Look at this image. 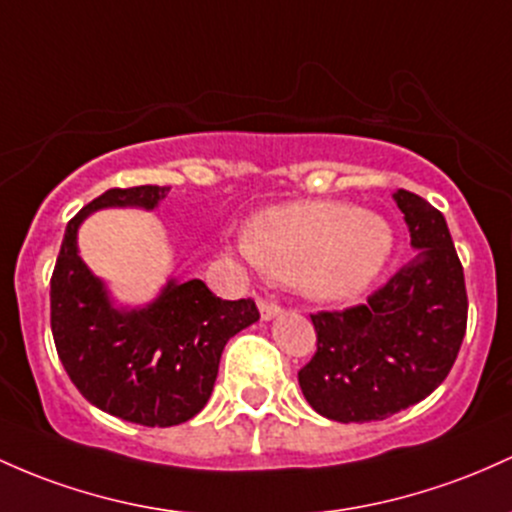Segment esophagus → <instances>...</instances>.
I'll use <instances>...</instances> for the list:
<instances>
[{"mask_svg":"<svg viewBox=\"0 0 512 512\" xmlns=\"http://www.w3.org/2000/svg\"><path fill=\"white\" fill-rule=\"evenodd\" d=\"M257 308H260V316L265 320L279 316V313H282V306H279V303H274V301H269V299L257 301Z\"/></svg>","mask_w":512,"mask_h":512,"instance_id":"obj_1","label":"esophagus"}]
</instances>
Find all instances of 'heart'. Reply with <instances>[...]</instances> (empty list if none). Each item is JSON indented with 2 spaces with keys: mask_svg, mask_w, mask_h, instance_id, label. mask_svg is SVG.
Segmentation results:
<instances>
[{
  "mask_svg": "<svg viewBox=\"0 0 512 512\" xmlns=\"http://www.w3.org/2000/svg\"><path fill=\"white\" fill-rule=\"evenodd\" d=\"M393 250L381 216L342 201H296L257 213L243 252L269 277L296 284L320 301L362 294Z\"/></svg>",
  "mask_w": 512,
  "mask_h": 512,
  "instance_id": "obj_1",
  "label": "heart"
}]
</instances>
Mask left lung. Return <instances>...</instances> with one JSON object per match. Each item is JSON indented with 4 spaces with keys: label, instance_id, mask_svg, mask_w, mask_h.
<instances>
[{
    "label": "left lung",
    "instance_id": "8db88e82",
    "mask_svg": "<svg viewBox=\"0 0 512 512\" xmlns=\"http://www.w3.org/2000/svg\"><path fill=\"white\" fill-rule=\"evenodd\" d=\"M418 255L367 303L313 313L316 355L299 386L320 415L369 423L413 406L447 379L466 333L464 269L447 221L423 196L393 194Z\"/></svg>",
    "mask_w": 512,
    "mask_h": 512
}]
</instances>
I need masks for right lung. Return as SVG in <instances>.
Wrapping results in <instances>:
<instances>
[{
    "instance_id": "right-lung-1",
    "label": "right lung",
    "mask_w": 512,
    "mask_h": 512,
    "mask_svg": "<svg viewBox=\"0 0 512 512\" xmlns=\"http://www.w3.org/2000/svg\"><path fill=\"white\" fill-rule=\"evenodd\" d=\"M170 187L109 189L67 223L50 277V328L67 376L104 413L170 428L209 401L223 347L260 320L252 299L223 301L201 279L174 282L145 308L119 311L77 255V228L109 206L155 209Z\"/></svg>"
}]
</instances>
